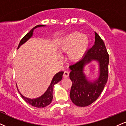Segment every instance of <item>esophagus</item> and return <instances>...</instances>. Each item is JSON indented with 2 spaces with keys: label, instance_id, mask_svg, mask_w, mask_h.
I'll return each instance as SVG.
<instances>
[{
  "label": "esophagus",
  "instance_id": "1",
  "mask_svg": "<svg viewBox=\"0 0 126 126\" xmlns=\"http://www.w3.org/2000/svg\"><path fill=\"white\" fill-rule=\"evenodd\" d=\"M69 76V73L67 72V71H65V72H64V73H63V77L65 78H67L68 76Z\"/></svg>",
  "mask_w": 126,
  "mask_h": 126
}]
</instances>
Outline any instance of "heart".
<instances>
[{
    "mask_svg": "<svg viewBox=\"0 0 126 126\" xmlns=\"http://www.w3.org/2000/svg\"><path fill=\"white\" fill-rule=\"evenodd\" d=\"M90 40L87 34L79 32L69 33L62 39L60 43V50L69 54V60L73 63L80 61L87 52Z\"/></svg>",
    "mask_w": 126,
    "mask_h": 126,
    "instance_id": "obj_1",
    "label": "heart"
}]
</instances>
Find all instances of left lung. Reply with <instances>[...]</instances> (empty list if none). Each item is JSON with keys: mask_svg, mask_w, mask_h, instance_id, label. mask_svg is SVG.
<instances>
[{"mask_svg": "<svg viewBox=\"0 0 126 126\" xmlns=\"http://www.w3.org/2000/svg\"><path fill=\"white\" fill-rule=\"evenodd\" d=\"M95 33L94 45L87 51L80 61L69 66V77L72 81L70 97L75 105L86 107L100 96L108 80L109 56L103 40ZM92 61L98 62L99 75L96 80L89 81L84 73V67Z\"/></svg>", "mask_w": 126, "mask_h": 126, "instance_id": "left-lung-1", "label": "left lung"}]
</instances>
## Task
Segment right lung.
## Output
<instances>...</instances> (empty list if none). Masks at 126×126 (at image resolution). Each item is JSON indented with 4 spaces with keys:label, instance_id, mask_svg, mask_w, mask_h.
I'll list each match as a JSON object with an SVG mask.
<instances>
[{
    "label": "right lung",
    "instance_id": "obj_1",
    "mask_svg": "<svg viewBox=\"0 0 126 126\" xmlns=\"http://www.w3.org/2000/svg\"><path fill=\"white\" fill-rule=\"evenodd\" d=\"M43 26H45V25H39L34 27L32 29L30 30L29 32L27 33V34L21 39L20 42V43L19 44V46H18L17 49L20 47L21 45H22L23 44H24L25 42H26L27 41L33 36V30H34V29H35L37 28H39V27ZM63 73H64L63 72H59L54 76L53 78V79L51 81L50 84L48 86V89H47L46 92H45L42 96H41L38 98H33V99L27 98L26 97L23 96L22 94L20 93V92H19V90H18V89L17 90L19 91L20 94L21 96L22 97V98H23L26 102L28 103V104H30V105H32L33 107H38V108L45 107L51 103L53 99V88L54 84H56L60 81H61V80L62 79V76H63Z\"/></svg>",
    "mask_w": 126,
    "mask_h": 126
}]
</instances>
